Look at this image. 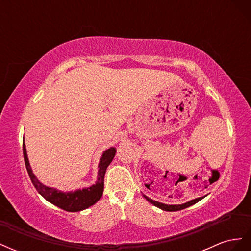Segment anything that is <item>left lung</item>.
<instances>
[{"label": "left lung", "mask_w": 251, "mask_h": 251, "mask_svg": "<svg viewBox=\"0 0 251 251\" xmlns=\"http://www.w3.org/2000/svg\"><path fill=\"white\" fill-rule=\"evenodd\" d=\"M144 198H146L150 203H151L153 205H155L156 207L160 208L162 210H165V211H178V210H181V209H184V208H187L189 206H192V205L196 204L197 202H199L200 200H202L205 196L203 197H199V198H196V199H193L191 201L188 202H185V203H182V204H165V203H161V202H158V201H155L153 199L149 198L148 196L143 195Z\"/></svg>", "instance_id": "1"}]
</instances>
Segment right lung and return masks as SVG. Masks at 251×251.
Returning <instances> with one entry per match:
<instances>
[{"instance_id": "add662e5", "label": "right lung", "mask_w": 251, "mask_h": 251, "mask_svg": "<svg viewBox=\"0 0 251 251\" xmlns=\"http://www.w3.org/2000/svg\"><path fill=\"white\" fill-rule=\"evenodd\" d=\"M116 150L114 148H109L105 150L101 157L100 163H98V171H97V179L95 183L88 187L77 188L75 191L64 192L57 189L55 187H51L48 185H45L44 183L37 179L34 175L31 165L29 163V159L27 155L26 144L23 143V154H24V160L26 164V169L28 171L29 177L31 179L34 187L36 191L39 192L41 196H43L48 202L52 203L55 206L62 208L66 211L70 212H76L81 211L83 209H87L90 206L94 205L98 200L101 198L103 193V180H104V174L107 171L108 166L112 162L113 158L115 157Z\"/></svg>"}]
</instances>
